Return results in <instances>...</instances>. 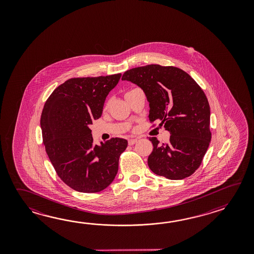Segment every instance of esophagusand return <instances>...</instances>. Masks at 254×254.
I'll return each mask as SVG.
<instances>
[{
  "instance_id": "1",
  "label": "esophagus",
  "mask_w": 254,
  "mask_h": 254,
  "mask_svg": "<svg viewBox=\"0 0 254 254\" xmlns=\"http://www.w3.org/2000/svg\"><path fill=\"white\" fill-rule=\"evenodd\" d=\"M137 140H138L137 139H129L128 140V143H129V145H133Z\"/></svg>"
}]
</instances>
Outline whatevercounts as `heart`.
<instances>
[{"instance_id": "obj_1", "label": "heart", "mask_w": 254, "mask_h": 254, "mask_svg": "<svg viewBox=\"0 0 254 254\" xmlns=\"http://www.w3.org/2000/svg\"><path fill=\"white\" fill-rule=\"evenodd\" d=\"M131 91H132V90H131ZM129 92H130V91H129ZM106 105H108V103H107V104H106Z\"/></svg>"}]
</instances>
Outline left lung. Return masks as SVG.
Masks as SVG:
<instances>
[{
    "label": "left lung",
    "mask_w": 254,
    "mask_h": 254,
    "mask_svg": "<svg viewBox=\"0 0 254 254\" xmlns=\"http://www.w3.org/2000/svg\"><path fill=\"white\" fill-rule=\"evenodd\" d=\"M142 89L150 105L149 120L170 131L160 144L150 137L151 172L169 180L189 177L200 167L211 139L210 105L198 83L182 69L149 64L126 70L122 77Z\"/></svg>",
    "instance_id": "8db88e82"
}]
</instances>
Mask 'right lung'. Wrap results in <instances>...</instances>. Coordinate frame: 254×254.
Segmentation results:
<instances>
[{
    "mask_svg": "<svg viewBox=\"0 0 254 254\" xmlns=\"http://www.w3.org/2000/svg\"><path fill=\"white\" fill-rule=\"evenodd\" d=\"M121 76L71 78L57 87L43 106L45 151L61 180L77 191H101L118 173L119 158L128 141L112 138L94 144L90 125L101 117L105 99Z\"/></svg>",
    "mask_w": 254,
    "mask_h": 254,
    "instance_id": "obj_1",
    "label": "right lung"
}]
</instances>
